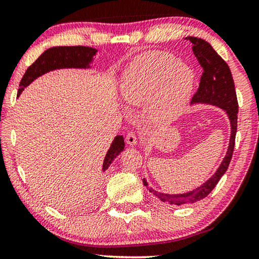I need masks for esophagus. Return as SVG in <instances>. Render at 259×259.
<instances>
[{
  "mask_svg": "<svg viewBox=\"0 0 259 259\" xmlns=\"http://www.w3.org/2000/svg\"><path fill=\"white\" fill-rule=\"evenodd\" d=\"M125 139H126V144L130 146H135L136 144H137V138H136V135L133 133V131L128 133Z\"/></svg>",
  "mask_w": 259,
  "mask_h": 259,
  "instance_id": "esophagus-1",
  "label": "esophagus"
}]
</instances>
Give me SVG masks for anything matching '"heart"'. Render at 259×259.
I'll list each match as a JSON object with an SVG mask.
<instances>
[{
  "instance_id": "b5f03b06",
  "label": "heart",
  "mask_w": 259,
  "mask_h": 259,
  "mask_svg": "<svg viewBox=\"0 0 259 259\" xmlns=\"http://www.w3.org/2000/svg\"><path fill=\"white\" fill-rule=\"evenodd\" d=\"M195 73L185 61L168 52L139 55L125 69L121 93L126 103L140 106L148 103V113L160 124L181 115L192 96Z\"/></svg>"
}]
</instances>
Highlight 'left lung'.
<instances>
[{
	"label": "left lung",
	"mask_w": 259,
	"mask_h": 259,
	"mask_svg": "<svg viewBox=\"0 0 259 259\" xmlns=\"http://www.w3.org/2000/svg\"><path fill=\"white\" fill-rule=\"evenodd\" d=\"M185 40L190 41L193 45V54L198 59L201 67L203 68L199 89L192 98V105L207 104L217 106L225 111L231 124V137L226 155L223 159L222 163L219 164L216 172L208 181H205L202 185L194 188V190L182 193V194H168V193L155 191L154 188L148 186L145 178L143 179L144 185L150 190L151 193H153V195H155L162 202H168L169 204L174 205L195 203L204 199L213 190L230 165L235 145L236 128H238L239 105L238 99H236L234 81L229 65L213 50V48L207 41L193 36H187Z\"/></svg>",
	"instance_id": "1"
}]
</instances>
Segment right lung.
I'll return each instance as SVG.
<instances>
[{
    "mask_svg": "<svg viewBox=\"0 0 259 259\" xmlns=\"http://www.w3.org/2000/svg\"><path fill=\"white\" fill-rule=\"evenodd\" d=\"M98 50L90 47H52L46 50L43 54L35 60V63L27 68L23 78H21L19 90L17 96H20L25 88L45 74L56 69L63 68H77L89 69L93 68L91 64L94 63L95 56ZM124 150L123 136L117 135L114 137L108 151L105 155L103 163V172L106 171L108 166L112 164L114 159Z\"/></svg>",
    "mask_w": 259,
    "mask_h": 259,
    "instance_id": "add662e5",
    "label": "right lung"
}]
</instances>
